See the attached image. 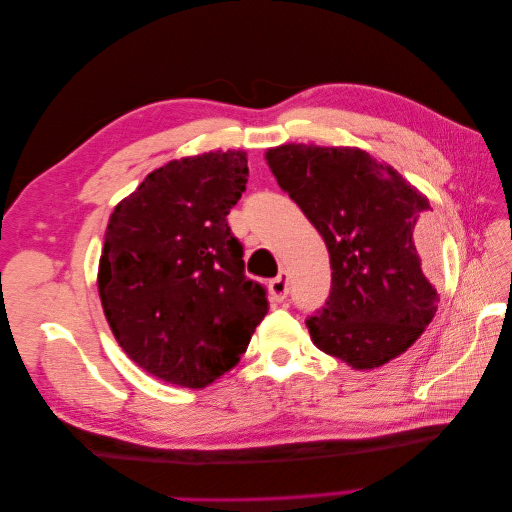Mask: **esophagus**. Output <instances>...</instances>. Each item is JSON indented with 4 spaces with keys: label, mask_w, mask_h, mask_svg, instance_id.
Here are the masks:
<instances>
[{
    "label": "esophagus",
    "mask_w": 512,
    "mask_h": 512,
    "mask_svg": "<svg viewBox=\"0 0 512 512\" xmlns=\"http://www.w3.org/2000/svg\"><path fill=\"white\" fill-rule=\"evenodd\" d=\"M290 292V275L288 271H280L275 280L269 282V294L273 301H284Z\"/></svg>",
    "instance_id": "obj_1"
}]
</instances>
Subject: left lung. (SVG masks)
Here are the masks:
<instances>
[{"mask_svg":"<svg viewBox=\"0 0 512 512\" xmlns=\"http://www.w3.org/2000/svg\"><path fill=\"white\" fill-rule=\"evenodd\" d=\"M267 162L331 256L329 299L305 320L314 344L354 369L406 352L440 303L421 252L429 200L363 149L292 143Z\"/></svg>","mask_w":512,"mask_h":512,"instance_id":"obj_1","label":"left lung"}]
</instances>
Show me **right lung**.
<instances>
[{
    "instance_id": "right-lung-1",
    "label": "right lung",
    "mask_w": 512,
    "mask_h": 512,
    "mask_svg": "<svg viewBox=\"0 0 512 512\" xmlns=\"http://www.w3.org/2000/svg\"><path fill=\"white\" fill-rule=\"evenodd\" d=\"M247 183L243 151L153 170L106 226L98 292L119 346L168 384L203 389L235 367L269 312L226 215Z\"/></svg>"
}]
</instances>
